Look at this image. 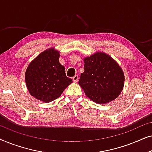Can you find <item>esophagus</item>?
<instances>
[{
	"label": "esophagus",
	"mask_w": 152,
	"mask_h": 152,
	"mask_svg": "<svg viewBox=\"0 0 152 152\" xmlns=\"http://www.w3.org/2000/svg\"><path fill=\"white\" fill-rule=\"evenodd\" d=\"M78 79H79L78 75H75L73 77H72V81H73L74 82H77Z\"/></svg>",
	"instance_id": "1"
}]
</instances>
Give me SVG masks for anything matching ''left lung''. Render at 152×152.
<instances>
[{"label": "left lung", "mask_w": 152, "mask_h": 152, "mask_svg": "<svg viewBox=\"0 0 152 152\" xmlns=\"http://www.w3.org/2000/svg\"><path fill=\"white\" fill-rule=\"evenodd\" d=\"M84 72L79 85L89 99L107 104L119 96L124 84V75L119 64L107 54L96 52L84 59Z\"/></svg>", "instance_id": "8db88e82"}]
</instances>
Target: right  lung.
Wrapping results in <instances>:
<instances>
[{
	"mask_svg": "<svg viewBox=\"0 0 152 152\" xmlns=\"http://www.w3.org/2000/svg\"><path fill=\"white\" fill-rule=\"evenodd\" d=\"M59 52L50 48L39 54L26 69L27 88L32 96L43 102L59 97L72 82L66 77L65 68L59 61Z\"/></svg>",
	"mask_w": 152,
	"mask_h": 152,
	"instance_id": "add662e5",
	"label": "right lung"
}]
</instances>
